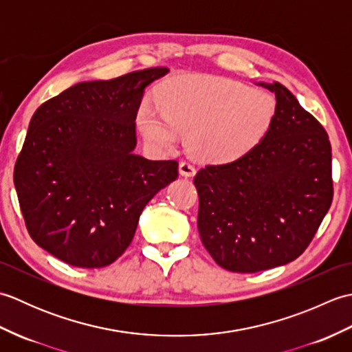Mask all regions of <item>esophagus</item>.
<instances>
[{"label":"esophagus","mask_w":352,"mask_h":352,"mask_svg":"<svg viewBox=\"0 0 352 352\" xmlns=\"http://www.w3.org/2000/svg\"><path fill=\"white\" fill-rule=\"evenodd\" d=\"M178 170H180V175H183V177H193L197 172L195 166L190 164L189 162H182L180 166H178Z\"/></svg>","instance_id":"1"}]
</instances>
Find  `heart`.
I'll list each match as a JSON object with an SVG mask.
<instances>
[{
	"instance_id": "1",
	"label": "heart",
	"mask_w": 352,
	"mask_h": 352,
	"mask_svg": "<svg viewBox=\"0 0 352 352\" xmlns=\"http://www.w3.org/2000/svg\"><path fill=\"white\" fill-rule=\"evenodd\" d=\"M162 109L144 101L138 125L155 146H170L188 133L189 151L201 160L231 162L265 136L275 115L274 100L239 81L222 77L170 80L160 94Z\"/></svg>"
}]
</instances>
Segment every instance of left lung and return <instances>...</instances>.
<instances>
[{"label":"left lung","instance_id":"8db88e82","mask_svg":"<svg viewBox=\"0 0 352 352\" xmlns=\"http://www.w3.org/2000/svg\"><path fill=\"white\" fill-rule=\"evenodd\" d=\"M258 144L237 160L208 164L193 178L198 231L213 260L231 272H258L300 257L333 201L328 134L289 89Z\"/></svg>","mask_w":352,"mask_h":352}]
</instances>
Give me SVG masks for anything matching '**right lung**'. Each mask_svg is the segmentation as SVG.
I'll list each match as a JSON object with an SVG mask.
<instances>
[{
  "mask_svg": "<svg viewBox=\"0 0 352 352\" xmlns=\"http://www.w3.org/2000/svg\"><path fill=\"white\" fill-rule=\"evenodd\" d=\"M168 72L83 81L34 111L13 182L30 236L65 263H113L145 206L178 177L175 160L134 154L145 89Z\"/></svg>",
  "mask_w": 352,
  "mask_h": 352,
  "instance_id": "1",
  "label": "right lung"
}]
</instances>
